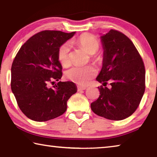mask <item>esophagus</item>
<instances>
[{
  "label": "esophagus",
  "instance_id": "esophagus-1",
  "mask_svg": "<svg viewBox=\"0 0 157 157\" xmlns=\"http://www.w3.org/2000/svg\"><path fill=\"white\" fill-rule=\"evenodd\" d=\"M86 89V86H78V91H81V90H85Z\"/></svg>",
  "mask_w": 157,
  "mask_h": 157
}]
</instances>
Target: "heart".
Instances as JSON below:
<instances>
[{
    "instance_id": "heart-1",
    "label": "heart",
    "mask_w": 157,
    "mask_h": 157,
    "mask_svg": "<svg viewBox=\"0 0 157 157\" xmlns=\"http://www.w3.org/2000/svg\"><path fill=\"white\" fill-rule=\"evenodd\" d=\"M71 44L78 45L84 49L89 54L91 55V59L95 63H99L102 57L96 52L100 48V41L96 36L89 33H84L70 41ZM70 45L64 43L61 45L57 51L58 60L63 67L70 65ZM97 74V71L91 65L84 66H73L66 71L65 75L67 79L79 85L86 84L89 80L94 78Z\"/></svg>"
}]
</instances>
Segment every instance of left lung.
<instances>
[{"mask_svg":"<svg viewBox=\"0 0 157 157\" xmlns=\"http://www.w3.org/2000/svg\"><path fill=\"white\" fill-rule=\"evenodd\" d=\"M101 40L103 63L96 79L105 87H98L100 96L91 108L98 116L121 121L134 113L144 94V63L133 42L120 31L111 30ZM108 81L110 89L105 87Z\"/></svg>","mask_w":157,"mask_h":157,"instance_id":"8db88e82","label":"left lung"}]
</instances>
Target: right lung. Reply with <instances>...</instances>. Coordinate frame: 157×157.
<instances>
[{
  "instance_id": "1",
  "label": "right lung",
  "mask_w": 157,
  "mask_h": 157,
  "mask_svg": "<svg viewBox=\"0 0 157 157\" xmlns=\"http://www.w3.org/2000/svg\"><path fill=\"white\" fill-rule=\"evenodd\" d=\"M75 33L39 32L21 47L14 57L11 89L18 107L31 120L47 121L62 115L68 100L77 92L73 82H59L62 66L57 57L59 46ZM55 81L58 82L50 87Z\"/></svg>"
}]
</instances>
